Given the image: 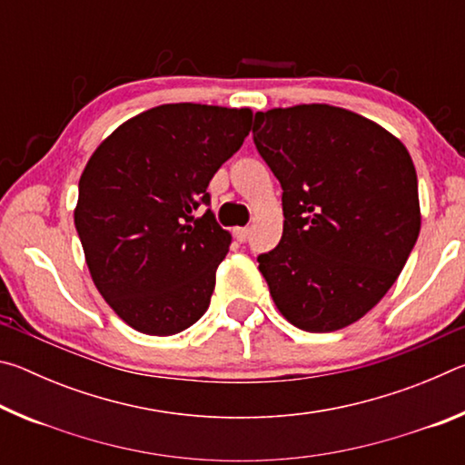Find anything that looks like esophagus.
I'll use <instances>...</instances> for the list:
<instances>
[{
	"label": "esophagus",
	"mask_w": 465,
	"mask_h": 465,
	"mask_svg": "<svg viewBox=\"0 0 465 465\" xmlns=\"http://www.w3.org/2000/svg\"><path fill=\"white\" fill-rule=\"evenodd\" d=\"M233 235H235V240H238V242H246L248 235H250V227H235Z\"/></svg>",
	"instance_id": "1"
}]
</instances>
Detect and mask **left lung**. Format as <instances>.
Returning <instances> with one entry per match:
<instances>
[{"instance_id": "8db88e82", "label": "left lung", "mask_w": 465, "mask_h": 465, "mask_svg": "<svg viewBox=\"0 0 465 465\" xmlns=\"http://www.w3.org/2000/svg\"><path fill=\"white\" fill-rule=\"evenodd\" d=\"M254 145L282 188V238L258 256L279 312L334 332L377 305L420 232L412 157L380 124L328 104L254 114Z\"/></svg>"}]
</instances>
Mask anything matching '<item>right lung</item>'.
Listing matches in <instances>:
<instances>
[{
    "instance_id": "obj_1",
    "label": "right lung",
    "mask_w": 465,
    "mask_h": 465,
    "mask_svg": "<svg viewBox=\"0 0 465 465\" xmlns=\"http://www.w3.org/2000/svg\"><path fill=\"white\" fill-rule=\"evenodd\" d=\"M248 108L163 104L104 139L80 178L75 230L100 295L131 328L178 334L207 312L232 235L207 186L250 133Z\"/></svg>"
}]
</instances>
